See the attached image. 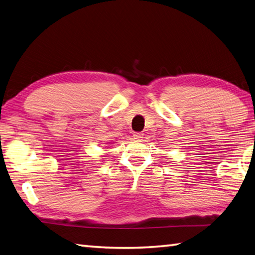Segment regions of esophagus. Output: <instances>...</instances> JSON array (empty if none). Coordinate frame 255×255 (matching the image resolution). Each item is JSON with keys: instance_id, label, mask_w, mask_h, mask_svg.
Segmentation results:
<instances>
[{"instance_id": "34e87169", "label": "esophagus", "mask_w": 255, "mask_h": 255, "mask_svg": "<svg viewBox=\"0 0 255 255\" xmlns=\"http://www.w3.org/2000/svg\"><path fill=\"white\" fill-rule=\"evenodd\" d=\"M133 138L137 139V140H140L141 138H143V133L142 132H133Z\"/></svg>"}]
</instances>
